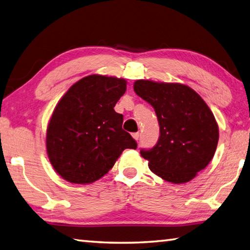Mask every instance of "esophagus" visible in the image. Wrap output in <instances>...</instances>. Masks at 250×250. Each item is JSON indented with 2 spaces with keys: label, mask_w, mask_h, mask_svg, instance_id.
Returning a JSON list of instances; mask_svg holds the SVG:
<instances>
[{
  "label": "esophagus",
  "mask_w": 250,
  "mask_h": 250,
  "mask_svg": "<svg viewBox=\"0 0 250 250\" xmlns=\"http://www.w3.org/2000/svg\"><path fill=\"white\" fill-rule=\"evenodd\" d=\"M132 136H133V139L135 141H139L140 140V133H139V132H135V133L132 134Z\"/></svg>",
  "instance_id": "obj_1"
}]
</instances>
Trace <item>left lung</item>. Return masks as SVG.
<instances>
[{"label":"left lung","mask_w":250,"mask_h":250,"mask_svg":"<svg viewBox=\"0 0 250 250\" xmlns=\"http://www.w3.org/2000/svg\"><path fill=\"white\" fill-rule=\"evenodd\" d=\"M133 87L153 107L159 124L157 143L142 148V157L161 179L188 182L207 167L217 149L219 128L211 110L196 92L180 83L138 80Z\"/></svg>","instance_id":"1"}]
</instances>
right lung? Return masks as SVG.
I'll return each instance as SVG.
<instances>
[{
  "instance_id": "1",
  "label": "right lung",
  "mask_w": 250,
  "mask_h": 250,
  "mask_svg": "<svg viewBox=\"0 0 250 250\" xmlns=\"http://www.w3.org/2000/svg\"><path fill=\"white\" fill-rule=\"evenodd\" d=\"M125 89L124 79L92 75L76 82L58 102L47 126L46 149L62 179L94 182L114 167L125 148L138 147L122 129L124 116L114 109Z\"/></svg>"
}]
</instances>
